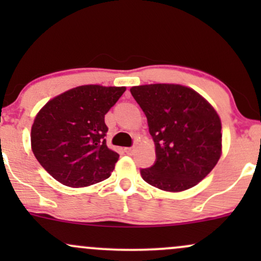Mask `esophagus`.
I'll use <instances>...</instances> for the list:
<instances>
[{
	"mask_svg": "<svg viewBox=\"0 0 261 261\" xmlns=\"http://www.w3.org/2000/svg\"><path fill=\"white\" fill-rule=\"evenodd\" d=\"M125 152H126L127 154H133L135 152V147H128V148H125Z\"/></svg>",
	"mask_w": 261,
	"mask_h": 261,
	"instance_id": "obj_1",
	"label": "esophagus"
}]
</instances>
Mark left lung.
Wrapping results in <instances>:
<instances>
[{
	"mask_svg": "<svg viewBox=\"0 0 261 261\" xmlns=\"http://www.w3.org/2000/svg\"><path fill=\"white\" fill-rule=\"evenodd\" d=\"M130 92L155 145V163L141 169L143 180L170 193L195 187L222 154V124L215 108L193 88L174 83L135 86Z\"/></svg>",
	"mask_w": 261,
	"mask_h": 261,
	"instance_id": "1",
	"label": "left lung"
}]
</instances>
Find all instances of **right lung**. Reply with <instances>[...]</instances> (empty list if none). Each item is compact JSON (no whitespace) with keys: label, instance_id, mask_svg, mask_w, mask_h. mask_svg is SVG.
Instances as JSON below:
<instances>
[{"label":"right lung","instance_id":"obj_1","mask_svg":"<svg viewBox=\"0 0 261 261\" xmlns=\"http://www.w3.org/2000/svg\"><path fill=\"white\" fill-rule=\"evenodd\" d=\"M126 87L79 86L50 99L32 126V151L54 179L85 188L112 175L119 154L107 146L104 116Z\"/></svg>","mask_w":261,"mask_h":261}]
</instances>
